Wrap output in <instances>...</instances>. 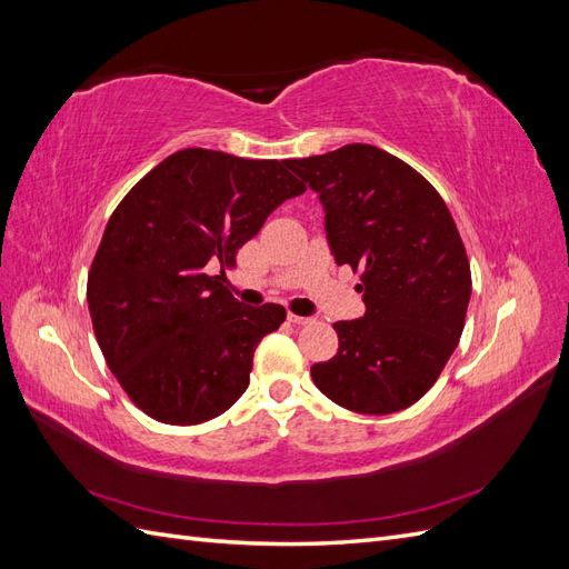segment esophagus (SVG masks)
<instances>
[{
    "label": "esophagus",
    "mask_w": 569,
    "mask_h": 569,
    "mask_svg": "<svg viewBox=\"0 0 569 569\" xmlns=\"http://www.w3.org/2000/svg\"><path fill=\"white\" fill-rule=\"evenodd\" d=\"M287 318H289V322H295V325H308V322L313 320V318H308V316H297V313H289Z\"/></svg>",
    "instance_id": "34e87169"
}]
</instances>
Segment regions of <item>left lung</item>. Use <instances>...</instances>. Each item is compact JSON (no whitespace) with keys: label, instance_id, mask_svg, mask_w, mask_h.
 Segmentation results:
<instances>
[{"label":"left lung","instance_id":"8db88e82","mask_svg":"<svg viewBox=\"0 0 569 569\" xmlns=\"http://www.w3.org/2000/svg\"><path fill=\"white\" fill-rule=\"evenodd\" d=\"M284 166L318 194L337 266L360 270L366 313L339 320L316 387L341 408L389 416L420 401L458 347L472 278L456 222L418 170L372 144Z\"/></svg>","mask_w":569,"mask_h":569}]
</instances>
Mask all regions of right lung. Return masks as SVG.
Returning <instances> with one entry per match:
<instances>
[{
	"instance_id": "right-lung-1",
	"label": "right lung",
	"mask_w": 569,
	"mask_h": 569,
	"mask_svg": "<svg viewBox=\"0 0 569 569\" xmlns=\"http://www.w3.org/2000/svg\"><path fill=\"white\" fill-rule=\"evenodd\" d=\"M303 192L284 161L182 149L118 203L88 303L111 372L149 418L199 425L247 391L258 341L287 313L278 303H239L222 284L226 266L282 201Z\"/></svg>"
}]
</instances>
